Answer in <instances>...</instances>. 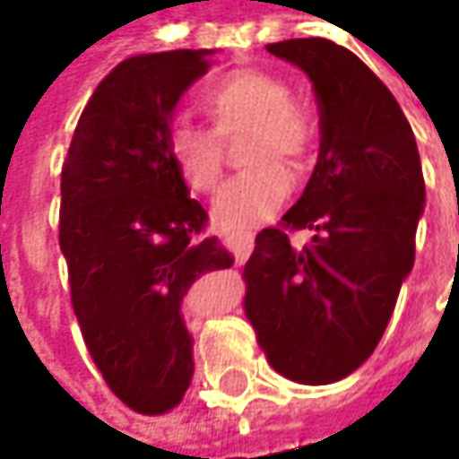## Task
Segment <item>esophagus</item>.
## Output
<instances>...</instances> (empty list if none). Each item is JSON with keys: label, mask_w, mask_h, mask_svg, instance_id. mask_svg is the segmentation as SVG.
Listing matches in <instances>:
<instances>
[{"label": "esophagus", "mask_w": 459, "mask_h": 459, "mask_svg": "<svg viewBox=\"0 0 459 459\" xmlns=\"http://www.w3.org/2000/svg\"><path fill=\"white\" fill-rule=\"evenodd\" d=\"M253 232H230V247L235 253V263H245L250 257V250H253Z\"/></svg>", "instance_id": "1"}]
</instances>
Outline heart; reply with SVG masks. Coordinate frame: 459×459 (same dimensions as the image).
Listing matches in <instances>:
<instances>
[{"label":"heart","instance_id":"b5f03b06","mask_svg":"<svg viewBox=\"0 0 459 459\" xmlns=\"http://www.w3.org/2000/svg\"><path fill=\"white\" fill-rule=\"evenodd\" d=\"M199 107L218 137L239 125L250 127L242 143V160L250 168L224 186L214 204V220L235 230L271 220L293 191V176L281 158L301 166L314 151L316 125L311 112L289 94L286 81L260 68L230 71L204 89ZM213 135L181 127L168 140L170 163L196 194H214L224 176L221 148Z\"/></svg>","mask_w":459,"mask_h":459}]
</instances>
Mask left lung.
Listing matches in <instances>:
<instances>
[{
    "instance_id": "obj_1",
    "label": "left lung",
    "mask_w": 459,
    "mask_h": 459,
    "mask_svg": "<svg viewBox=\"0 0 459 459\" xmlns=\"http://www.w3.org/2000/svg\"><path fill=\"white\" fill-rule=\"evenodd\" d=\"M307 74L319 101V160L301 199L255 238L245 316L268 365L325 385L373 355L414 268L424 176L414 133L385 83L342 45H265ZM311 229L304 248L288 235Z\"/></svg>"
}]
</instances>
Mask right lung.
Listing matches in <instances>:
<instances>
[{
    "instance_id": "1",
    "label": "right lung",
    "mask_w": 459,
    "mask_h": 459,
    "mask_svg": "<svg viewBox=\"0 0 459 459\" xmlns=\"http://www.w3.org/2000/svg\"><path fill=\"white\" fill-rule=\"evenodd\" d=\"M209 56L145 53L112 68L61 170L58 239L83 342L112 394L145 416L178 406L194 376L181 316L191 283L232 265L168 155L173 109Z\"/></svg>"
}]
</instances>
